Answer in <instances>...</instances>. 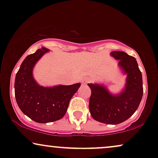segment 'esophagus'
<instances>
[{"label": "esophagus", "instance_id": "obj_1", "mask_svg": "<svg viewBox=\"0 0 158 158\" xmlns=\"http://www.w3.org/2000/svg\"><path fill=\"white\" fill-rule=\"evenodd\" d=\"M82 83H83V84H84V85H85V84L88 83V79L85 78L83 80H82Z\"/></svg>", "mask_w": 158, "mask_h": 158}]
</instances>
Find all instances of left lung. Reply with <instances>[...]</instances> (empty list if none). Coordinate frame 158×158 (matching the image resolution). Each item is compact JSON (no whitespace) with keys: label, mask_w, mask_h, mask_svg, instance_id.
Instances as JSON below:
<instances>
[{"label":"left lung","mask_w":158,"mask_h":158,"mask_svg":"<svg viewBox=\"0 0 158 158\" xmlns=\"http://www.w3.org/2000/svg\"><path fill=\"white\" fill-rule=\"evenodd\" d=\"M118 67L126 75L121 91L112 94L103 83H88L91 90L89 110L94 120L116 125L128 120L136 111L143 96L142 75L136 59L124 52H112Z\"/></svg>","instance_id":"1"}]
</instances>
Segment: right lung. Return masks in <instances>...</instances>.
<instances>
[{"mask_svg":"<svg viewBox=\"0 0 158 158\" xmlns=\"http://www.w3.org/2000/svg\"><path fill=\"white\" fill-rule=\"evenodd\" d=\"M49 49L42 47L28 55L22 61L16 75L14 90L16 101L22 112L30 119L40 123L60 120L69 103L81 84L57 85L45 87L39 85L33 77L36 63Z\"/></svg>","mask_w":158,"mask_h":158,"instance_id":"1","label":"right lung"}]
</instances>
